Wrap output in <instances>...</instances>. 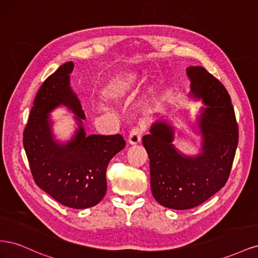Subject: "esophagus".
Here are the masks:
<instances>
[{"label":"esophagus","instance_id":"esophagus-1","mask_svg":"<svg viewBox=\"0 0 258 258\" xmlns=\"http://www.w3.org/2000/svg\"><path fill=\"white\" fill-rule=\"evenodd\" d=\"M142 134L143 131L141 128H134L130 131V135L128 138V142L130 145H139L141 143V140H142Z\"/></svg>","mask_w":258,"mask_h":258}]
</instances>
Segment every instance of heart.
Masks as SVG:
<instances>
[{
	"label": "heart",
	"instance_id": "obj_1",
	"mask_svg": "<svg viewBox=\"0 0 258 258\" xmlns=\"http://www.w3.org/2000/svg\"><path fill=\"white\" fill-rule=\"evenodd\" d=\"M142 77L136 70H123L112 75L101 87L100 95L107 103H118L127 99L141 83Z\"/></svg>",
	"mask_w": 258,
	"mask_h": 258
}]
</instances>
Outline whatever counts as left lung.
I'll return each instance as SVG.
<instances>
[{
	"instance_id": "8db88e82",
	"label": "left lung",
	"mask_w": 258,
	"mask_h": 258,
	"mask_svg": "<svg viewBox=\"0 0 258 258\" xmlns=\"http://www.w3.org/2000/svg\"><path fill=\"white\" fill-rule=\"evenodd\" d=\"M190 97L202 100L197 126L201 153L186 156L172 144L173 127L156 121L142 142L150 158L151 188L163 207L188 210L204 204L227 182L238 145L239 129L229 93L202 67H189Z\"/></svg>"
}]
</instances>
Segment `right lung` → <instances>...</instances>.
<instances>
[{"mask_svg":"<svg viewBox=\"0 0 258 258\" xmlns=\"http://www.w3.org/2000/svg\"><path fill=\"white\" fill-rule=\"evenodd\" d=\"M74 63L62 64L45 80L34 99L23 131L28 161L36 185L69 208L87 209L98 205L106 192V168L126 146L120 135L86 136L82 119L86 116L79 98L70 86ZM67 106L79 122L74 138L59 144L53 138L49 114Z\"/></svg>","mask_w":258,"mask_h":258,"instance_id":"obj_1","label":"right lung"}]
</instances>
